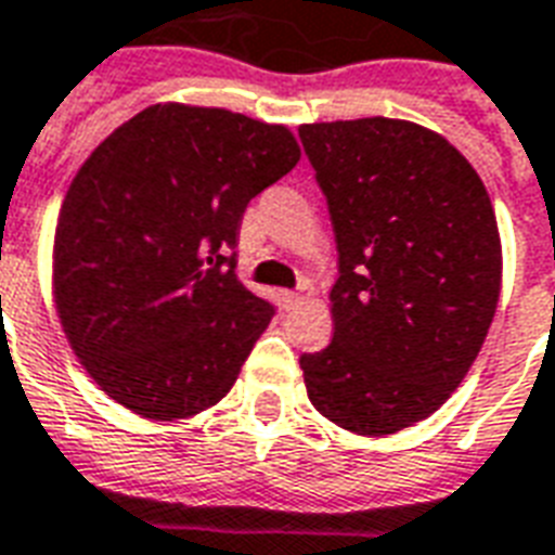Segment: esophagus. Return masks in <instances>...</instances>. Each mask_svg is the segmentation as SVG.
<instances>
[{"label":"esophagus","instance_id":"obj_1","mask_svg":"<svg viewBox=\"0 0 555 555\" xmlns=\"http://www.w3.org/2000/svg\"><path fill=\"white\" fill-rule=\"evenodd\" d=\"M306 296H302V291H285V306L287 308H296L299 302H302Z\"/></svg>","mask_w":555,"mask_h":555}]
</instances>
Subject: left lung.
Wrapping results in <instances>:
<instances>
[{
    "mask_svg": "<svg viewBox=\"0 0 555 555\" xmlns=\"http://www.w3.org/2000/svg\"><path fill=\"white\" fill-rule=\"evenodd\" d=\"M299 139L340 259L332 344L299 358L308 399L352 434H396L446 404L492 325V201L451 142L410 121H323Z\"/></svg>",
    "mask_w": 555,
    "mask_h": 555,
    "instance_id": "1",
    "label": "left lung"
}]
</instances>
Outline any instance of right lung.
Wrapping results in <instances>:
<instances>
[{
	"label": "right lung",
	"mask_w": 555,
	"mask_h": 555,
	"mask_svg": "<svg viewBox=\"0 0 555 555\" xmlns=\"http://www.w3.org/2000/svg\"><path fill=\"white\" fill-rule=\"evenodd\" d=\"M287 127L156 104L101 142L54 235V302L109 399L183 418L232 390L276 306L235 276L249 201L291 171Z\"/></svg>",
	"instance_id": "obj_1"
}]
</instances>
